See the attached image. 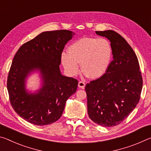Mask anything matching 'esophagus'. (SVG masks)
Wrapping results in <instances>:
<instances>
[{
	"label": "esophagus",
	"instance_id": "obj_1",
	"mask_svg": "<svg viewBox=\"0 0 151 151\" xmlns=\"http://www.w3.org/2000/svg\"><path fill=\"white\" fill-rule=\"evenodd\" d=\"M78 86L79 88H85V83H84V82H83V81H79Z\"/></svg>",
	"mask_w": 151,
	"mask_h": 151
}]
</instances>
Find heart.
<instances>
[{
    "label": "heart",
    "instance_id": "heart-1",
    "mask_svg": "<svg viewBox=\"0 0 151 151\" xmlns=\"http://www.w3.org/2000/svg\"><path fill=\"white\" fill-rule=\"evenodd\" d=\"M112 57V47L104 38L84 37L73 42L68 52H63L61 63L71 76L77 75L81 63L86 75L97 78L103 76L108 68Z\"/></svg>",
    "mask_w": 151,
    "mask_h": 151
}]
</instances>
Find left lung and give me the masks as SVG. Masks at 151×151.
Returning a JSON list of instances; mask_svg holds the SVG:
<instances>
[{
  "instance_id": "obj_1",
  "label": "left lung",
  "mask_w": 151,
  "mask_h": 151,
  "mask_svg": "<svg viewBox=\"0 0 151 151\" xmlns=\"http://www.w3.org/2000/svg\"><path fill=\"white\" fill-rule=\"evenodd\" d=\"M111 42L113 60L106 73L85 86L90 119L104 127L119 124L139 103L142 78L136 54L123 37L111 30L96 31Z\"/></svg>"
}]
</instances>
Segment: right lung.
I'll return each instance as SVG.
<instances>
[{"label": "right lung", "instance_id": "right-lung-1", "mask_svg": "<svg viewBox=\"0 0 151 151\" xmlns=\"http://www.w3.org/2000/svg\"><path fill=\"white\" fill-rule=\"evenodd\" d=\"M75 35L68 30L43 32L22 45L15 55L7 89L14 111L30 123L44 126L57 121L77 89L78 81L63 76L59 68L65 46ZM35 71H40L42 86L29 93L26 78Z\"/></svg>", "mask_w": 151, "mask_h": 151}]
</instances>
